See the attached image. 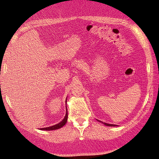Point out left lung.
<instances>
[{
    "label": "left lung",
    "instance_id": "8db88e82",
    "mask_svg": "<svg viewBox=\"0 0 159 159\" xmlns=\"http://www.w3.org/2000/svg\"><path fill=\"white\" fill-rule=\"evenodd\" d=\"M104 125H107V126H111V127L117 126L116 125H113V124H108V123H104Z\"/></svg>",
    "mask_w": 159,
    "mask_h": 159
}]
</instances>
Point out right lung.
<instances>
[{
    "mask_svg": "<svg viewBox=\"0 0 159 159\" xmlns=\"http://www.w3.org/2000/svg\"><path fill=\"white\" fill-rule=\"evenodd\" d=\"M67 109V108H66ZM67 120H68V111L66 110V116L64 117V119L62 120V121L59 123L58 124H56L55 125H53L49 127H46V128H41V130H44V131H51V130H56V129H58L61 127H63L64 125L67 122Z\"/></svg>",
    "mask_w": 159,
    "mask_h": 159,
    "instance_id": "obj_1",
    "label": "right lung"
}]
</instances>
